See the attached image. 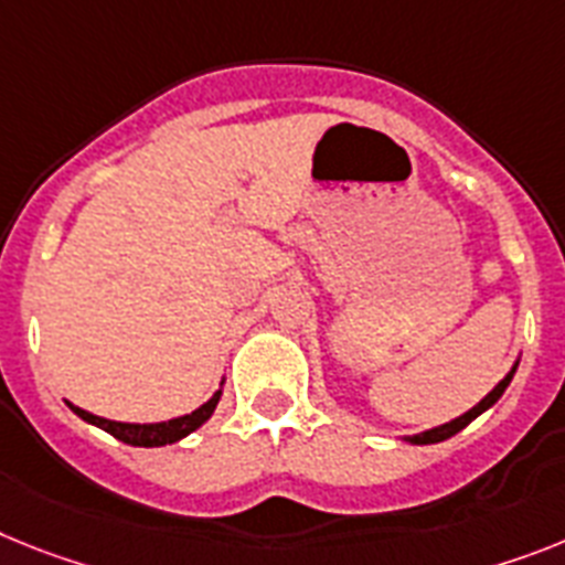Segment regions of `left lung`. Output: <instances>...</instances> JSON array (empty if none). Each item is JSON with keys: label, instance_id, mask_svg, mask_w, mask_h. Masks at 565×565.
Listing matches in <instances>:
<instances>
[{"label": "left lung", "instance_id": "obj_1", "mask_svg": "<svg viewBox=\"0 0 565 565\" xmlns=\"http://www.w3.org/2000/svg\"><path fill=\"white\" fill-rule=\"evenodd\" d=\"M514 371H516V367H514ZM514 371H511L509 376L502 379L500 385H497L494 391L488 393V396H486V399L480 402V405H473L471 411H468V414H462V416H459V419L448 422V425H439V428H434V430H425V434H419V436H411V443H416V445H430V443H443V439H448V436L459 434V430L466 428L468 422L477 419V416H480L482 411H488V407H491V405H494L497 399H500L502 393H505V387H509L511 379H514Z\"/></svg>", "mask_w": 565, "mask_h": 565}]
</instances>
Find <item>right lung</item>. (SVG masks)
I'll return each mask as SVG.
<instances>
[{"instance_id":"add662e5","label":"right lung","mask_w":565,"mask_h":565,"mask_svg":"<svg viewBox=\"0 0 565 565\" xmlns=\"http://www.w3.org/2000/svg\"><path fill=\"white\" fill-rule=\"evenodd\" d=\"M217 399H221V391L212 396L206 405H201L198 411H192V414L186 416H178V419H169V422H154V425H131V422H111V419H103V416H94L88 414V411H83V407H74L71 405V411L79 416V419L92 422V425H97V428L108 430V434L114 436V439H120V443L126 445H137V448H160V445H172L178 443V439H183V436H189L192 430H198L203 425V422L210 419L212 414H215L217 407Z\"/></svg>"}]
</instances>
